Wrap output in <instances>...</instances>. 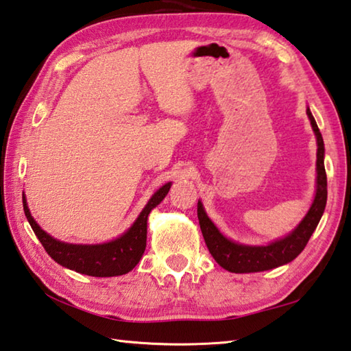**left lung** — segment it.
<instances>
[{"mask_svg":"<svg viewBox=\"0 0 351 351\" xmlns=\"http://www.w3.org/2000/svg\"><path fill=\"white\" fill-rule=\"evenodd\" d=\"M307 117L310 119L311 129L315 132L317 144L316 192L308 212L289 234L265 245L239 244V242L228 239L219 232V228L215 226V222L208 218L206 210H204L202 202L197 201V219H199L204 241H206L208 252L212 253V256L222 269L232 273H256L289 264L304 250L310 237L316 230L327 204V175L326 167H324L326 149H324L321 132L317 129L316 121L308 107Z\"/></svg>","mask_w":351,"mask_h":351,"instance_id":"8db88e82","label":"left lung"}]
</instances>
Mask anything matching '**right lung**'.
<instances>
[{"label":"right lung","mask_w":351,"mask_h":351,"mask_svg":"<svg viewBox=\"0 0 351 351\" xmlns=\"http://www.w3.org/2000/svg\"><path fill=\"white\" fill-rule=\"evenodd\" d=\"M171 182L164 184L152 195L149 202L145 204L143 212L138 215L135 222L121 234L109 242L103 244H70L50 237L47 232L38 226L32 216L27 199L23 193V207L25 218H27L32 230L40 239L43 247L46 248L49 256L55 263L66 267L69 270L95 278L121 276L129 273L141 261L147 242V219L152 210L167 196Z\"/></svg>","instance_id":"right-lung-1"}]
</instances>
